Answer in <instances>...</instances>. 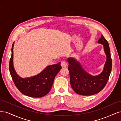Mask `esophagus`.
Listing matches in <instances>:
<instances>
[{"label": "esophagus", "mask_w": 121, "mask_h": 121, "mask_svg": "<svg viewBox=\"0 0 121 121\" xmlns=\"http://www.w3.org/2000/svg\"><path fill=\"white\" fill-rule=\"evenodd\" d=\"M60 64H61V65L62 67H66L67 66V65L66 62L65 61H61Z\"/></svg>", "instance_id": "esophagus-1"}]
</instances>
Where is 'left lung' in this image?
<instances>
[{"label": "left lung", "instance_id": "1", "mask_svg": "<svg viewBox=\"0 0 121 121\" xmlns=\"http://www.w3.org/2000/svg\"><path fill=\"white\" fill-rule=\"evenodd\" d=\"M98 42L104 45L107 57L104 69L100 75L96 76L90 75L84 70L80 64L74 58H68L71 85L75 92L78 94L92 95L98 93L104 88L108 80L112 67L109 44L102 35Z\"/></svg>", "mask_w": 121, "mask_h": 121}]
</instances>
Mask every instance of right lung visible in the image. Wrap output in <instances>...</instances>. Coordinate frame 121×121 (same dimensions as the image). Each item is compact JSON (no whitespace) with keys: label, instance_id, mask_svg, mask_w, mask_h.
<instances>
[{"label":"right lung","instance_id":"obj_1","mask_svg":"<svg viewBox=\"0 0 121 121\" xmlns=\"http://www.w3.org/2000/svg\"><path fill=\"white\" fill-rule=\"evenodd\" d=\"M13 43L9 60V72L13 82L23 94L32 97H41L51 90L55 77L61 68L60 62L47 67L39 74L31 78L23 79L18 76L13 66Z\"/></svg>","mask_w":121,"mask_h":121}]
</instances>
